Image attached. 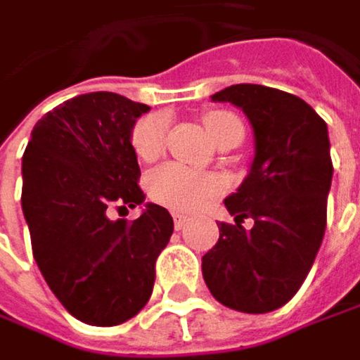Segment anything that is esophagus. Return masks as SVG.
<instances>
[{
	"label": "esophagus",
	"instance_id": "34e87169",
	"mask_svg": "<svg viewBox=\"0 0 360 360\" xmlns=\"http://www.w3.org/2000/svg\"><path fill=\"white\" fill-rule=\"evenodd\" d=\"M186 223H188V217H186V215L174 213V227H176V229H182V227H184Z\"/></svg>",
	"mask_w": 360,
	"mask_h": 360
}]
</instances>
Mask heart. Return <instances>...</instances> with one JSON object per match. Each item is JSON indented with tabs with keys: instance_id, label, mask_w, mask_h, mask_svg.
Segmentation results:
<instances>
[{
	"instance_id": "b5f03b06",
	"label": "heart",
	"mask_w": 360,
	"mask_h": 360,
	"mask_svg": "<svg viewBox=\"0 0 360 360\" xmlns=\"http://www.w3.org/2000/svg\"><path fill=\"white\" fill-rule=\"evenodd\" d=\"M202 124L213 141L227 129H242L238 116L223 110L207 112L202 116ZM167 127H169V118L166 112H149L133 124L129 139L139 160L155 162L162 158L166 149ZM145 188L151 200H155L158 205L167 207L172 211L191 213L196 211L200 205H205L211 196L221 193V182L213 176L196 174L188 167L166 164L147 176Z\"/></svg>"
}]
</instances>
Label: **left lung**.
I'll return each instance as SVG.
<instances>
[{
	"label": "left lung",
	"instance_id": "obj_1",
	"mask_svg": "<svg viewBox=\"0 0 360 360\" xmlns=\"http://www.w3.org/2000/svg\"><path fill=\"white\" fill-rule=\"evenodd\" d=\"M211 98L244 110L256 153L238 193L225 198L236 225L219 223L202 278L225 307L269 314L299 291L321 245L334 174L328 127L307 102L266 86L238 84ZM244 218L255 223L250 230Z\"/></svg>",
	"mask_w": 360,
	"mask_h": 360
}]
</instances>
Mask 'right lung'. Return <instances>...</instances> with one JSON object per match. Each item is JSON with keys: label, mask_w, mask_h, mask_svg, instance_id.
<instances>
[{"label": "right lung", "mask_w": 360, "mask_h": 360, "mask_svg": "<svg viewBox=\"0 0 360 360\" xmlns=\"http://www.w3.org/2000/svg\"><path fill=\"white\" fill-rule=\"evenodd\" d=\"M147 110L112 91L71 98L34 124L22 158L34 260L65 309L90 326H118L141 311L174 231L172 215L153 202L131 223L110 219L112 209L145 200L129 135Z\"/></svg>", "instance_id": "right-lung-1"}]
</instances>
